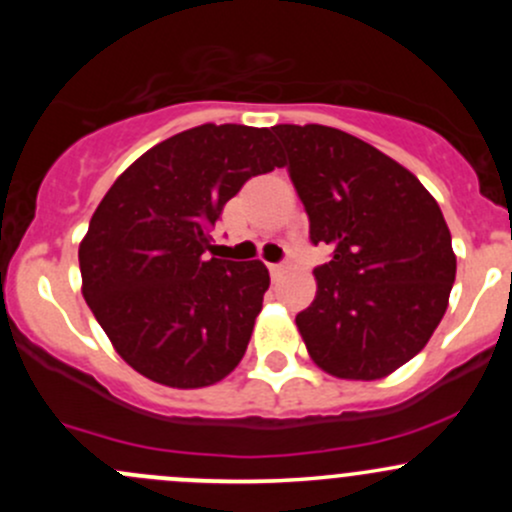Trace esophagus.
<instances>
[{
  "label": "esophagus",
  "instance_id": "obj_1",
  "mask_svg": "<svg viewBox=\"0 0 512 512\" xmlns=\"http://www.w3.org/2000/svg\"><path fill=\"white\" fill-rule=\"evenodd\" d=\"M267 270H270L272 277H280L282 272H285V265H280V262H275V265H267Z\"/></svg>",
  "mask_w": 512,
  "mask_h": 512
}]
</instances>
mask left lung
<instances>
[{
	"instance_id": "1",
	"label": "left lung",
	"mask_w": 512,
	"mask_h": 512,
	"mask_svg": "<svg viewBox=\"0 0 512 512\" xmlns=\"http://www.w3.org/2000/svg\"><path fill=\"white\" fill-rule=\"evenodd\" d=\"M309 215V240L332 260L297 314L314 364L374 381L414 359L448 307L456 255L441 208L411 170L339 128H272Z\"/></svg>"
}]
</instances>
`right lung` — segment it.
<instances>
[{"mask_svg":"<svg viewBox=\"0 0 512 512\" xmlns=\"http://www.w3.org/2000/svg\"><path fill=\"white\" fill-rule=\"evenodd\" d=\"M282 165L270 128L205 123L143 153L103 195L79 245L81 292L138 374L200 389L240 364L270 272L210 257V227L252 175Z\"/></svg>","mask_w":512,"mask_h":512,"instance_id":"add662e5","label":"right lung"}]
</instances>
